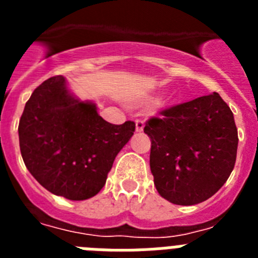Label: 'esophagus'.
I'll list each match as a JSON object with an SVG mask.
<instances>
[{"instance_id":"obj_1","label":"esophagus","mask_w":258,"mask_h":258,"mask_svg":"<svg viewBox=\"0 0 258 258\" xmlns=\"http://www.w3.org/2000/svg\"><path fill=\"white\" fill-rule=\"evenodd\" d=\"M143 127H145V122L142 120H136V132L137 133H141L143 132Z\"/></svg>"}]
</instances>
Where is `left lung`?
<instances>
[{
    "label": "left lung",
    "mask_w": 258,
    "mask_h": 258,
    "mask_svg": "<svg viewBox=\"0 0 258 258\" xmlns=\"http://www.w3.org/2000/svg\"><path fill=\"white\" fill-rule=\"evenodd\" d=\"M150 168L157 192L177 206H194L217 192L236 160L238 131L218 93L161 111L146 122Z\"/></svg>",
    "instance_id": "1"
}]
</instances>
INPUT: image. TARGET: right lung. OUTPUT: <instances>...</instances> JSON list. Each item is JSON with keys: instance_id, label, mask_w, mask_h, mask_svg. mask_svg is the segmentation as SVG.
I'll return each mask as SVG.
<instances>
[{"instance_id": "add662e5", "label": "right lung", "mask_w": 258, "mask_h": 258, "mask_svg": "<svg viewBox=\"0 0 258 258\" xmlns=\"http://www.w3.org/2000/svg\"><path fill=\"white\" fill-rule=\"evenodd\" d=\"M134 131L133 121L103 120L95 103L70 92L63 76L35 89L18 127L27 169L47 191L68 200H86L102 190Z\"/></svg>"}]
</instances>
